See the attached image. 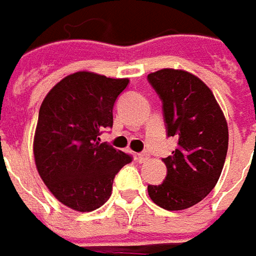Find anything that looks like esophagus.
<instances>
[{
  "instance_id": "esophagus-1",
  "label": "esophagus",
  "mask_w": 256,
  "mask_h": 256,
  "mask_svg": "<svg viewBox=\"0 0 256 256\" xmlns=\"http://www.w3.org/2000/svg\"><path fill=\"white\" fill-rule=\"evenodd\" d=\"M148 153H139L136 156V160L139 161V162H144V161L148 160Z\"/></svg>"
}]
</instances>
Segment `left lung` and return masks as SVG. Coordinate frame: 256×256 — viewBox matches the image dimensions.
<instances>
[{"instance_id":"obj_1","label":"left lung","mask_w":256,"mask_h":256,"mask_svg":"<svg viewBox=\"0 0 256 256\" xmlns=\"http://www.w3.org/2000/svg\"><path fill=\"white\" fill-rule=\"evenodd\" d=\"M162 102L166 135L176 148L164 158L166 180L148 184L150 198L168 211H180L210 194L224 170L229 130L212 90L194 74L162 68L148 76Z\"/></svg>"}]
</instances>
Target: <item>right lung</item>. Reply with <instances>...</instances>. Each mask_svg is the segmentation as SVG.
Segmentation results:
<instances>
[{"instance_id":"1","label":"right lung","mask_w":256,"mask_h":256,"mask_svg":"<svg viewBox=\"0 0 256 256\" xmlns=\"http://www.w3.org/2000/svg\"><path fill=\"white\" fill-rule=\"evenodd\" d=\"M128 78L77 72L59 81L40 108L34 160L41 179L63 206L90 212L112 196L114 176L130 154L99 142L113 126V108Z\"/></svg>"}]
</instances>
